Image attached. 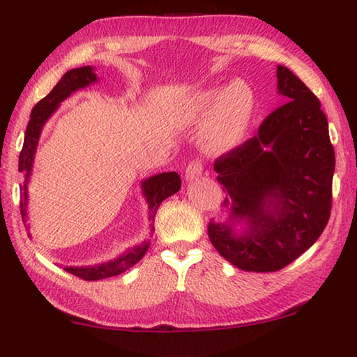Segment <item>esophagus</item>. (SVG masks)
Returning <instances> with one entry per match:
<instances>
[{
    "label": "esophagus",
    "mask_w": 357,
    "mask_h": 357,
    "mask_svg": "<svg viewBox=\"0 0 357 357\" xmlns=\"http://www.w3.org/2000/svg\"><path fill=\"white\" fill-rule=\"evenodd\" d=\"M202 173H203L202 164H200V162L193 160L185 168V179L187 181H193V179H197L198 176H202Z\"/></svg>",
    "instance_id": "1"
}]
</instances>
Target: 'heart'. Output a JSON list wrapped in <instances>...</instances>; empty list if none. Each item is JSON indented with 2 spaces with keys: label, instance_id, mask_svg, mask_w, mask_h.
Masks as SVG:
<instances>
[{
  "label": "heart",
  "instance_id": "1",
  "mask_svg": "<svg viewBox=\"0 0 357 357\" xmlns=\"http://www.w3.org/2000/svg\"><path fill=\"white\" fill-rule=\"evenodd\" d=\"M257 110V98L250 84L236 80L228 86H211L192 96L183 105L181 118L187 124L202 123L204 153L220 155L239 146Z\"/></svg>",
  "mask_w": 357,
  "mask_h": 357
}]
</instances>
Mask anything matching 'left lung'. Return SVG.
I'll return each mask as SVG.
<instances>
[{
  "instance_id": "obj_1",
  "label": "left lung",
  "mask_w": 357,
  "mask_h": 357,
  "mask_svg": "<svg viewBox=\"0 0 357 357\" xmlns=\"http://www.w3.org/2000/svg\"><path fill=\"white\" fill-rule=\"evenodd\" d=\"M277 91L287 104L214 164L228 217L209 222V239L227 261L250 273L294 261L331 215L335 154L321 104L285 66H277Z\"/></svg>"
}]
</instances>
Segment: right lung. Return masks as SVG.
I'll list each match as a JSON object with an SVG mask.
<instances>
[{
	"label": "right lung",
	"mask_w": 357,
	"mask_h": 357,
	"mask_svg": "<svg viewBox=\"0 0 357 357\" xmlns=\"http://www.w3.org/2000/svg\"><path fill=\"white\" fill-rule=\"evenodd\" d=\"M99 78L96 75L94 69L91 66H83V68L70 69L66 72L61 77V80L56 83V86L48 93L44 99L39 100L34 105L31 114H29V123L25 132V142H23V148L19 157V172L25 174V181L22 185V200H20V213L23 223L26 225V229L29 231V223L28 222V183L31 178L33 172V162L34 154L38 149L39 137L42 128L53 113L58 110L59 104L63 100L69 98L70 94H74L78 89H83L98 82ZM181 189V178L176 172H167L154 174L148 179L142 181V193L144 200L148 203V219L151 222V229L154 231V217L157 209H159L160 203L165 198L172 197L173 193H176ZM28 236H31V233H28ZM149 247V241H143L142 244H138L132 249H128L121 253L119 257L114 259H110L107 263H99L93 266H64V271L80 277L83 280H100L107 279V277L118 275L124 271H128L132 266L137 264L144 257Z\"/></svg>",
	"instance_id": "right-lung-1"
}]
</instances>
